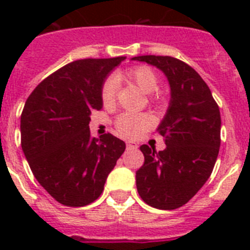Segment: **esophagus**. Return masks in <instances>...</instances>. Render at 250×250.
<instances>
[{
	"mask_svg": "<svg viewBox=\"0 0 250 250\" xmlns=\"http://www.w3.org/2000/svg\"><path fill=\"white\" fill-rule=\"evenodd\" d=\"M127 149H137V144L136 143H133V141H128L127 144H125Z\"/></svg>",
	"mask_w": 250,
	"mask_h": 250,
	"instance_id": "obj_1",
	"label": "esophagus"
}]
</instances>
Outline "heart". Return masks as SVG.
<instances>
[{
  "label": "heart",
  "mask_w": 250,
  "mask_h": 250,
  "mask_svg": "<svg viewBox=\"0 0 250 250\" xmlns=\"http://www.w3.org/2000/svg\"><path fill=\"white\" fill-rule=\"evenodd\" d=\"M119 79H125L136 84L145 93H153L158 89V78L156 72L148 66H136L119 75ZM118 79L110 76L104 82L101 88V100L105 105H111L117 100ZM153 125V118L149 114L123 113L117 118L115 127L122 136L137 137L148 131Z\"/></svg>",
  "instance_id": "obj_1"
}]
</instances>
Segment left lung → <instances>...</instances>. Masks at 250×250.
I'll list each match as a JSON object with an SVG mask.
<instances>
[{"instance_id": "8db88e82", "label": "left lung", "mask_w": 250, "mask_h": 250, "mask_svg": "<svg viewBox=\"0 0 250 250\" xmlns=\"http://www.w3.org/2000/svg\"><path fill=\"white\" fill-rule=\"evenodd\" d=\"M164 71L171 101L158 133L166 149L141 145L144 165L136 171L143 201L174 210L189 201L211 175L221 146V113L208 84L186 62L168 56L132 58Z\"/></svg>"}]
</instances>
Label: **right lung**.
Segmentation results:
<instances>
[{
    "mask_svg": "<svg viewBox=\"0 0 250 250\" xmlns=\"http://www.w3.org/2000/svg\"><path fill=\"white\" fill-rule=\"evenodd\" d=\"M125 57L74 61L45 78L21 117V144L35 178L56 201L80 208L101 196L125 149L111 133L90 137L93 110L102 109L106 76Z\"/></svg>",
    "mask_w": 250,
    "mask_h": 250,
    "instance_id": "add662e5",
    "label": "right lung"
}]
</instances>
